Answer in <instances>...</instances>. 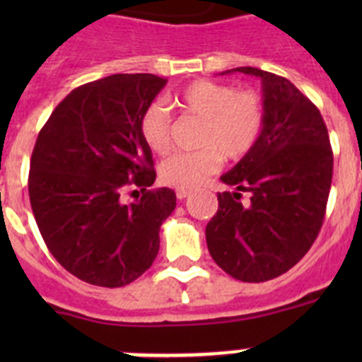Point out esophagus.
Masks as SVG:
<instances>
[{"instance_id":"obj_1","label":"esophagus","mask_w":362,"mask_h":362,"mask_svg":"<svg viewBox=\"0 0 362 362\" xmlns=\"http://www.w3.org/2000/svg\"><path fill=\"white\" fill-rule=\"evenodd\" d=\"M175 196H177V199H185V197L190 196V190H188V188H177V190H175Z\"/></svg>"}]
</instances>
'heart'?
Returning <instances> with one entry per match:
<instances>
[{"instance_id": "b5f03b06", "label": "heart", "mask_w": 362, "mask_h": 362, "mask_svg": "<svg viewBox=\"0 0 362 362\" xmlns=\"http://www.w3.org/2000/svg\"><path fill=\"white\" fill-rule=\"evenodd\" d=\"M172 105L181 114L201 119L196 152H179L163 161L159 175L165 185L194 188L212 175L223 158H245L263 132L264 105L254 90H235L232 85L197 79L174 95ZM139 134L153 153L170 148V116L163 105L152 103L139 117Z\"/></svg>"}]
</instances>
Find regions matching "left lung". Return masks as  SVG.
Returning a JSON list of instances; mask_svg holds the SVG:
<instances>
[{"label": "left lung", "instance_id": "obj_1", "mask_svg": "<svg viewBox=\"0 0 362 362\" xmlns=\"http://www.w3.org/2000/svg\"><path fill=\"white\" fill-rule=\"evenodd\" d=\"M232 72L261 78L264 124L254 148L221 175L235 192L217 194L206 245L233 279L263 283L296 267L317 239L334 152L321 112L293 83L254 66ZM243 191L251 194L248 204L240 201Z\"/></svg>", "mask_w": 362, "mask_h": 362}]
</instances>
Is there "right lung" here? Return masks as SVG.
<instances>
[{"mask_svg": "<svg viewBox=\"0 0 362 362\" xmlns=\"http://www.w3.org/2000/svg\"><path fill=\"white\" fill-rule=\"evenodd\" d=\"M165 85L153 74L86 83L54 108L37 136L28 172L32 212L50 254L85 283L119 288L158 255L175 194L148 188L156 170L139 117ZM129 187L142 197L124 204Z\"/></svg>", "mask_w": 362, "mask_h": 362, "instance_id": "obj_1", "label": "right lung"}]
</instances>
